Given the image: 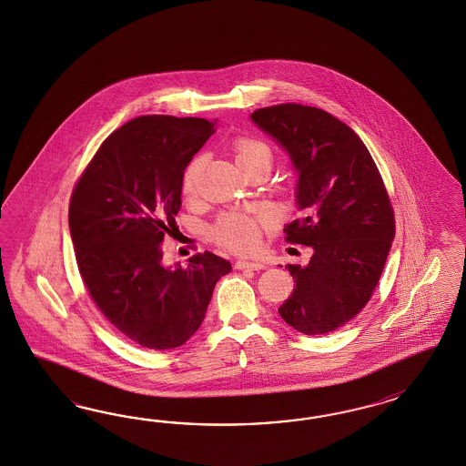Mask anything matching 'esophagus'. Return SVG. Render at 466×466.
Returning <instances> with one entry per match:
<instances>
[{
	"instance_id": "esophagus-1",
	"label": "esophagus",
	"mask_w": 466,
	"mask_h": 466,
	"mask_svg": "<svg viewBox=\"0 0 466 466\" xmlns=\"http://www.w3.org/2000/svg\"><path fill=\"white\" fill-rule=\"evenodd\" d=\"M236 268L238 269H265L267 268V265L265 263H261V261H248V259H239L238 263H236Z\"/></svg>"
}]
</instances>
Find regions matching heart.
Instances as JSON below:
<instances>
[{"instance_id":"b5f03b06","label":"heart","mask_w":466,"mask_h":466,"mask_svg":"<svg viewBox=\"0 0 466 466\" xmlns=\"http://www.w3.org/2000/svg\"><path fill=\"white\" fill-rule=\"evenodd\" d=\"M253 160H265L271 162V152L268 145L263 141L253 138H240L236 143V162L242 166L246 162ZM198 174H199V158L189 162V166L184 170L183 191L184 195H193L197 187ZM265 222L259 218H254L244 213H227L218 218V222L213 226V238L222 246H226L232 251L246 253L256 248Z\"/></svg>"}]
</instances>
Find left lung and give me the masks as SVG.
I'll return each instance as SVG.
<instances>
[{
    "instance_id": "obj_1",
    "label": "left lung",
    "mask_w": 466,
    "mask_h": 466,
    "mask_svg": "<svg viewBox=\"0 0 466 466\" xmlns=\"http://www.w3.org/2000/svg\"><path fill=\"white\" fill-rule=\"evenodd\" d=\"M296 172V207L285 239L309 246V263L287 265L294 292L279 308L304 335H326L369 302L395 239L391 203L366 145L318 107L280 104L251 114Z\"/></svg>"
}]
</instances>
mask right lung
<instances>
[{"mask_svg": "<svg viewBox=\"0 0 466 466\" xmlns=\"http://www.w3.org/2000/svg\"><path fill=\"white\" fill-rule=\"evenodd\" d=\"M203 117L141 116L116 129L76 184L70 236L100 312L145 349L181 347L232 265L205 251L166 267L162 242L181 208L183 176L213 135Z\"/></svg>", "mask_w": 466, "mask_h": 466, "instance_id": "obj_1", "label": "right lung"}]
</instances>
